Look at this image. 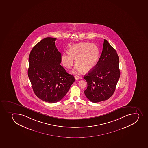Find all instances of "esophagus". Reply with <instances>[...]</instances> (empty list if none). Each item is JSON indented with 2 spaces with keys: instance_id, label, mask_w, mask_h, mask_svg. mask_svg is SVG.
I'll return each instance as SVG.
<instances>
[{
  "instance_id": "1",
  "label": "esophagus",
  "mask_w": 148,
  "mask_h": 148,
  "mask_svg": "<svg viewBox=\"0 0 148 148\" xmlns=\"http://www.w3.org/2000/svg\"><path fill=\"white\" fill-rule=\"evenodd\" d=\"M75 79H76V80H77V79H82V77H79V76H75Z\"/></svg>"
}]
</instances>
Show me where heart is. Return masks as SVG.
I'll use <instances>...</instances> for the list:
<instances>
[{
	"mask_svg": "<svg viewBox=\"0 0 148 148\" xmlns=\"http://www.w3.org/2000/svg\"><path fill=\"white\" fill-rule=\"evenodd\" d=\"M100 51L98 47L90 42H80L72 45L69 52L64 53L61 56V61L67 69H71L73 65L75 58L76 71H89L95 68L99 58Z\"/></svg>",
	"mask_w": 148,
	"mask_h": 148,
	"instance_id": "1",
	"label": "heart"
}]
</instances>
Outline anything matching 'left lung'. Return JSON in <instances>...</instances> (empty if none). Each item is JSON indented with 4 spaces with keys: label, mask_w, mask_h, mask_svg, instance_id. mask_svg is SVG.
I'll list each match as a JSON object with an SVG mask.
<instances>
[{
    "label": "left lung",
    "mask_w": 148,
    "mask_h": 148,
    "mask_svg": "<svg viewBox=\"0 0 148 148\" xmlns=\"http://www.w3.org/2000/svg\"><path fill=\"white\" fill-rule=\"evenodd\" d=\"M119 63L116 50L104 39L97 65L84 77L88 84L85 95L90 101L96 103L106 101L114 93L120 75Z\"/></svg>",
    "instance_id": "8db88e82"
}]
</instances>
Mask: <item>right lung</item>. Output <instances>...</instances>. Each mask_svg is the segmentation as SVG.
I'll return each mask as SVG.
<instances>
[{
	"label": "right lung",
	"instance_id": "add662e5",
	"mask_svg": "<svg viewBox=\"0 0 148 148\" xmlns=\"http://www.w3.org/2000/svg\"><path fill=\"white\" fill-rule=\"evenodd\" d=\"M56 38L47 37L32 48L29 57L28 75L35 95L47 103L60 101L75 82L60 65L61 53L58 51Z\"/></svg>",
	"mask_w": 148,
	"mask_h": 148
}]
</instances>
